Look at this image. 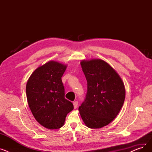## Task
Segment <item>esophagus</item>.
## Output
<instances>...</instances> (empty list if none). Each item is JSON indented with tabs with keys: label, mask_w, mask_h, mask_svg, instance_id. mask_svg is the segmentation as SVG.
<instances>
[{
	"label": "esophagus",
	"mask_w": 152,
	"mask_h": 152,
	"mask_svg": "<svg viewBox=\"0 0 152 152\" xmlns=\"http://www.w3.org/2000/svg\"><path fill=\"white\" fill-rule=\"evenodd\" d=\"M77 106H78V102H77V101L73 102V107H74V108H75V109L77 108Z\"/></svg>",
	"instance_id": "1"
}]
</instances>
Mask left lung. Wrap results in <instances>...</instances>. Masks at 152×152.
<instances>
[{
  "instance_id": "8db88e82",
  "label": "left lung",
  "mask_w": 152,
  "mask_h": 152,
  "mask_svg": "<svg viewBox=\"0 0 152 152\" xmlns=\"http://www.w3.org/2000/svg\"><path fill=\"white\" fill-rule=\"evenodd\" d=\"M81 65L87 82V92L79 111L84 124L99 129L110 124L118 115L125 99L122 79L105 61L83 60Z\"/></svg>"
}]
</instances>
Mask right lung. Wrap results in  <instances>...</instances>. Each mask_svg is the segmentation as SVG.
I'll use <instances>...</instances> for the list:
<instances>
[{"label":"right lung","instance_id":"add662e5","mask_svg":"<svg viewBox=\"0 0 152 152\" xmlns=\"http://www.w3.org/2000/svg\"><path fill=\"white\" fill-rule=\"evenodd\" d=\"M67 65L49 61L37 68L29 77L26 87L29 108L36 120L49 129H57L65 123L73 105L65 98L61 77Z\"/></svg>","mask_w":152,"mask_h":152}]
</instances>
